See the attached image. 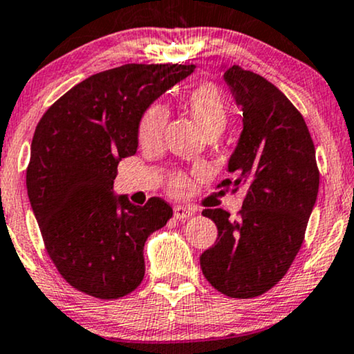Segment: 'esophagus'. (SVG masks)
<instances>
[{"mask_svg":"<svg viewBox=\"0 0 354 354\" xmlns=\"http://www.w3.org/2000/svg\"><path fill=\"white\" fill-rule=\"evenodd\" d=\"M192 216H194V209L185 207V205H176V207H174V217H176L178 221H186V218H189Z\"/></svg>","mask_w":354,"mask_h":354,"instance_id":"34e87169","label":"esophagus"}]
</instances>
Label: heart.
<instances>
[{
	"mask_svg": "<svg viewBox=\"0 0 354 354\" xmlns=\"http://www.w3.org/2000/svg\"><path fill=\"white\" fill-rule=\"evenodd\" d=\"M185 107L205 136L214 132L218 133L225 127L227 118H229V104L216 84L201 83L192 88L185 96ZM165 124H167V113L163 106L155 104L149 107L138 124L140 145H155L162 137ZM187 187H189V181L185 174H174L169 181V191L173 194H183Z\"/></svg>",
	"mask_w": 354,
	"mask_h": 354,
	"instance_id": "heart-1",
	"label": "heart"
}]
</instances>
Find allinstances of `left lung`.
<instances>
[{
    "instance_id": "left-lung-1",
    "label": "left lung",
    "mask_w": 354,
    "mask_h": 354,
    "mask_svg": "<svg viewBox=\"0 0 354 354\" xmlns=\"http://www.w3.org/2000/svg\"><path fill=\"white\" fill-rule=\"evenodd\" d=\"M235 104L243 111V129L229 158L243 187L240 216L205 209L216 222L217 240L201 254V270L218 292L229 297L261 296L288 272L304 241L319 194L315 147L307 124L283 91L239 65H221Z\"/></svg>"
}]
</instances>
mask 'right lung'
Returning a JSON list of instances; mask_svg holds the SVG:
<instances>
[{
    "label": "right lung",
    "mask_w": 354,
    "mask_h": 354,
    "mask_svg": "<svg viewBox=\"0 0 354 354\" xmlns=\"http://www.w3.org/2000/svg\"><path fill=\"white\" fill-rule=\"evenodd\" d=\"M194 65H137L91 75L48 107L35 127L26 174L48 257L68 284L97 299L132 292L145 274L144 247L173 209L114 194L118 165L138 147L151 102Z\"/></svg>",
    "instance_id": "right-lung-1"
}]
</instances>
